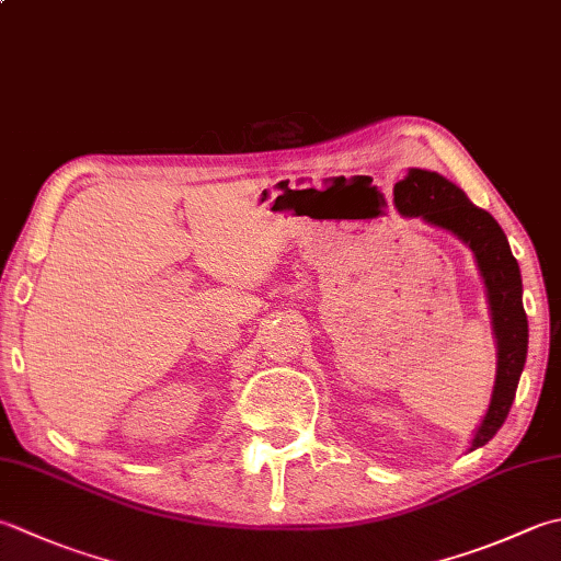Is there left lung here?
<instances>
[{"label": "left lung", "mask_w": 561, "mask_h": 561, "mask_svg": "<svg viewBox=\"0 0 561 561\" xmlns=\"http://www.w3.org/2000/svg\"><path fill=\"white\" fill-rule=\"evenodd\" d=\"M393 199L403 216H421L423 221L440 226L465 240L474 252L479 272L486 284L499 362L489 411L469 445L471 453V449L486 445L508 419L525 367V355H528V316L523 309L520 267L496 218L471 204L467 194L443 174L419 168L409 170V174L393 186Z\"/></svg>", "instance_id": "left-lung-1"}]
</instances>
